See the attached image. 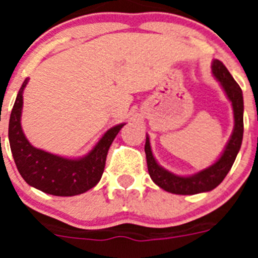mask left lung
Returning <instances> with one entry per match:
<instances>
[{"instance_id": "left-lung-1", "label": "left lung", "mask_w": 258, "mask_h": 258, "mask_svg": "<svg viewBox=\"0 0 258 258\" xmlns=\"http://www.w3.org/2000/svg\"><path fill=\"white\" fill-rule=\"evenodd\" d=\"M212 74L216 77L221 88L226 94L227 99L231 102L232 112H234V129L230 136L229 142L226 143L220 157L206 169L199 170L191 175H178L166 170L165 168L157 163L152 154L149 136H146L145 152L147 159L150 177L152 181L168 192L177 195H194V194L208 192L216 188L223 178L226 177L232 164L235 161L236 155L240 150L243 141V112H244V102H243V92L240 86L236 84L234 77L230 75L227 68L222 61L214 59L212 61Z\"/></svg>"}]
</instances>
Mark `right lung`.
Listing matches in <instances>:
<instances>
[{
  "label": "right lung",
  "mask_w": 258,
  "mask_h": 258,
  "mask_svg": "<svg viewBox=\"0 0 258 258\" xmlns=\"http://www.w3.org/2000/svg\"><path fill=\"white\" fill-rule=\"evenodd\" d=\"M28 80H24L19 89L9 121L11 154L20 175L29 186L55 197H75L86 192L101 181L109 146L125 122L108 129L83 157L71 159L36 149L27 140L20 122L23 92Z\"/></svg>",
  "instance_id": "right-lung-1"
}]
</instances>
